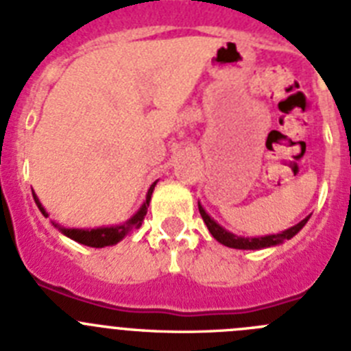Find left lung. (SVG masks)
Masks as SVG:
<instances>
[{
	"label": "left lung",
	"mask_w": 351,
	"mask_h": 351,
	"mask_svg": "<svg viewBox=\"0 0 351 351\" xmlns=\"http://www.w3.org/2000/svg\"><path fill=\"white\" fill-rule=\"evenodd\" d=\"M197 206H199L201 217H203V221H205L206 228H208V231L212 233L213 239L217 240L219 243H222V245H226V247L243 249V251H256V249H267V247H274V245H281L285 240L293 239L295 234L306 226V222L309 221L311 217V215H307V217L302 219L298 224L281 231V233L265 234V237H240V234L231 233V231H228L226 228H222L219 222L213 221L208 213H206V210L203 208V205H201L199 201H197Z\"/></svg>",
	"instance_id": "obj_1"
}]
</instances>
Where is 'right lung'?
<instances>
[{"label": "right lung", "instance_id": "right-lung-1", "mask_svg": "<svg viewBox=\"0 0 351 351\" xmlns=\"http://www.w3.org/2000/svg\"><path fill=\"white\" fill-rule=\"evenodd\" d=\"M155 185H157V182H154V184L150 185L148 194H146L145 201H143V205L139 206L138 212L134 213L130 219L121 222V224H117V226H100V228H88V230H84V228H63L62 224H58V222L54 221H53V226L58 228V230L62 231L65 237L75 240L77 243L88 245V247L100 249V247H108V245H117V243L121 242V240H123L130 231L138 230V228L143 224V219H145L146 212H148V206H150L152 193H154ZM33 199H35L36 206H38V210L42 212V215H44V217H49V213L45 212V208L42 206L40 199H38V196H36L35 193H33Z\"/></svg>", "mask_w": 351, "mask_h": 351}]
</instances>
